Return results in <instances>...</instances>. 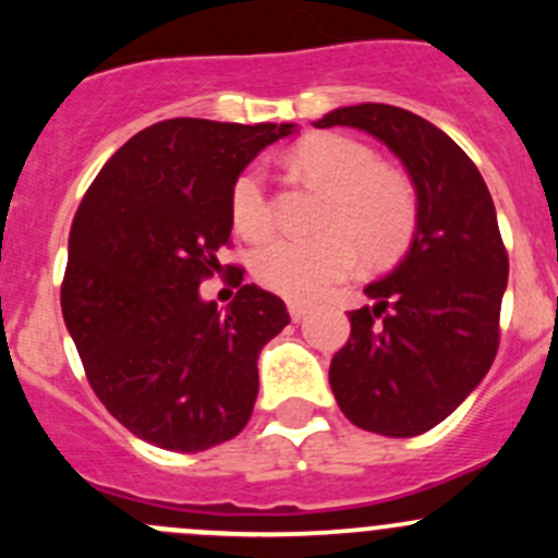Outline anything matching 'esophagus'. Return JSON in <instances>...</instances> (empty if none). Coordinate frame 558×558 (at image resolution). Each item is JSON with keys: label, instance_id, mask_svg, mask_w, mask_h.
Returning <instances> with one entry per match:
<instances>
[{"label": "esophagus", "instance_id": "obj_1", "mask_svg": "<svg viewBox=\"0 0 558 558\" xmlns=\"http://www.w3.org/2000/svg\"><path fill=\"white\" fill-rule=\"evenodd\" d=\"M289 315H291V320H296V324H300V320H305L307 315H311V305H302V302H289Z\"/></svg>", "mask_w": 558, "mask_h": 558}]
</instances>
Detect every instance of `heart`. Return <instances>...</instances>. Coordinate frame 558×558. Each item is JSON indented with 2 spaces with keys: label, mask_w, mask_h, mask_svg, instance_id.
<instances>
[{
  "label": "heart",
  "mask_w": 558,
  "mask_h": 558,
  "mask_svg": "<svg viewBox=\"0 0 558 558\" xmlns=\"http://www.w3.org/2000/svg\"><path fill=\"white\" fill-rule=\"evenodd\" d=\"M294 165L329 189L326 232L315 238H269L253 251L251 269L264 289L286 300H318L351 275L359 247L369 262H386L408 245L415 202L399 174L384 170L367 145L348 137H313L294 150ZM232 223L245 238L269 227L264 174L251 167L232 185Z\"/></svg>",
  "instance_id": "heart-1"
}]
</instances>
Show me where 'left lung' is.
<instances>
[{
  "mask_svg": "<svg viewBox=\"0 0 558 558\" xmlns=\"http://www.w3.org/2000/svg\"><path fill=\"white\" fill-rule=\"evenodd\" d=\"M315 129L351 126L384 143L415 191L404 256L364 286L373 305L348 313L329 386L359 429L415 437L486 378L499 345L508 253L486 180L446 132L391 105L329 110Z\"/></svg>",
  "mask_w": 558,
  "mask_h": 558,
  "instance_id": "left-lung-1",
  "label": "left lung"
}]
</instances>
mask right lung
<instances>
[{
  "mask_svg": "<svg viewBox=\"0 0 558 558\" xmlns=\"http://www.w3.org/2000/svg\"><path fill=\"white\" fill-rule=\"evenodd\" d=\"M296 123L170 118L123 143L88 185L66 253L61 313L97 397L132 435L196 453L245 429L258 353L289 324L243 286L202 300L232 234V185ZM243 280V272H240Z\"/></svg>",
  "mask_w": 558,
  "mask_h": 558,
  "instance_id": "1",
  "label": "right lung"
}]
</instances>
